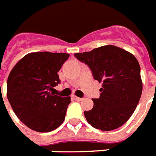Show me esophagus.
Returning a JSON list of instances; mask_svg holds the SVG:
<instances>
[{
  "label": "esophagus",
  "mask_w": 156,
  "mask_h": 156,
  "mask_svg": "<svg viewBox=\"0 0 156 156\" xmlns=\"http://www.w3.org/2000/svg\"><path fill=\"white\" fill-rule=\"evenodd\" d=\"M73 99L76 100V101H82L83 100V98H79V97H77V96H74Z\"/></svg>",
  "instance_id": "34e87169"
}]
</instances>
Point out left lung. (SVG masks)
<instances>
[{
    "instance_id": "1",
    "label": "left lung",
    "mask_w": 156,
    "mask_h": 156,
    "mask_svg": "<svg viewBox=\"0 0 156 156\" xmlns=\"http://www.w3.org/2000/svg\"><path fill=\"white\" fill-rule=\"evenodd\" d=\"M90 68L93 78L102 83L99 99H92L93 108L84 112L94 128L110 131L121 127L132 116L143 91L141 69L130 52L113 45L75 53Z\"/></svg>"
}]
</instances>
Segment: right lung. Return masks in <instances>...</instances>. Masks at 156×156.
I'll list each match as a JSON object with an SVG mask.
<instances>
[{
    "instance_id": "right-lung-1",
    "label": "right lung",
    "mask_w": 156,
    "mask_h": 156,
    "mask_svg": "<svg viewBox=\"0 0 156 156\" xmlns=\"http://www.w3.org/2000/svg\"><path fill=\"white\" fill-rule=\"evenodd\" d=\"M69 54L38 52L23 56L7 80V98L14 113L33 130L45 133L63 123L70 97L54 94L58 72Z\"/></svg>"
}]
</instances>
